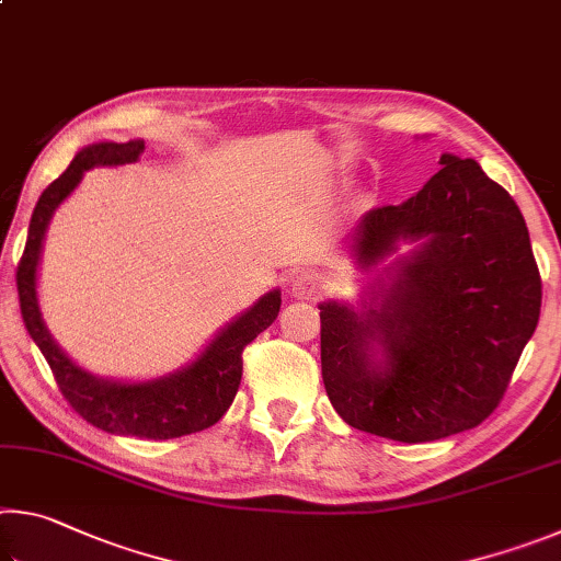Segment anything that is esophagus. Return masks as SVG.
<instances>
[{"label":"esophagus","instance_id":"1","mask_svg":"<svg viewBox=\"0 0 561 561\" xmlns=\"http://www.w3.org/2000/svg\"><path fill=\"white\" fill-rule=\"evenodd\" d=\"M324 291V277L317 272H297L289 279V294L294 299H317Z\"/></svg>","mask_w":561,"mask_h":561}]
</instances>
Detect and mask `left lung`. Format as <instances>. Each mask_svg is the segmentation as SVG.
I'll return each mask as SVG.
<instances>
[{
	"mask_svg": "<svg viewBox=\"0 0 561 561\" xmlns=\"http://www.w3.org/2000/svg\"><path fill=\"white\" fill-rule=\"evenodd\" d=\"M440 170L401 205L376 207L348 237L358 270L408 242L358 304L327 299L321 378L356 431L431 443L495 411L542 307L529 232L510 193L470 158Z\"/></svg>",
	"mask_w": 561,
	"mask_h": 561,
	"instance_id": "1",
	"label": "left lung"
}]
</instances>
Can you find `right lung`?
Segmentation results:
<instances>
[{"label": "right lung", "mask_w": 561, "mask_h": 561, "mask_svg": "<svg viewBox=\"0 0 561 561\" xmlns=\"http://www.w3.org/2000/svg\"><path fill=\"white\" fill-rule=\"evenodd\" d=\"M144 148L146 144L138 138L128 144L101 140L76 153L66 173L44 190L34 207L30 237L16 267V289L26 331L49 360L64 398L83 421L113 435L170 440L210 428L232 405L242 381V351L277 319L282 291H267L240 317L227 321L187 366L146 381H118L91 374L56 344L44 321L36 289L44 237L56 207L79 187L87 170L136 163Z\"/></svg>", "instance_id": "right-lung-1"}]
</instances>
